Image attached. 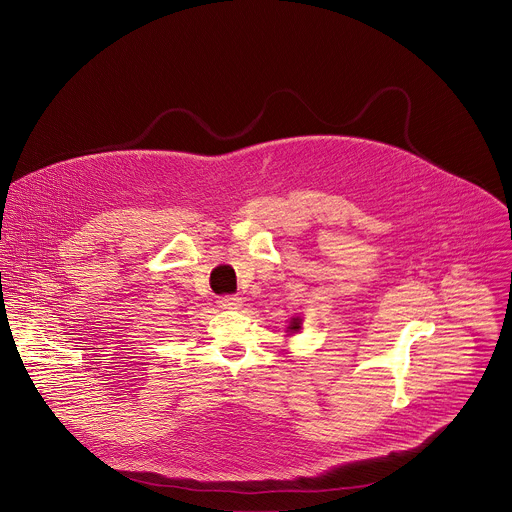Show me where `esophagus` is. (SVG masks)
<instances>
[{"label":"esophagus","instance_id":"34e87169","mask_svg":"<svg viewBox=\"0 0 512 512\" xmlns=\"http://www.w3.org/2000/svg\"><path fill=\"white\" fill-rule=\"evenodd\" d=\"M218 304L222 306V309H240L242 298L238 294H226L218 300Z\"/></svg>","mask_w":512,"mask_h":512}]
</instances>
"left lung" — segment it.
<instances>
[{
  "label": "left lung",
  "mask_w": 512,
  "mask_h": 512,
  "mask_svg": "<svg viewBox=\"0 0 512 512\" xmlns=\"http://www.w3.org/2000/svg\"><path fill=\"white\" fill-rule=\"evenodd\" d=\"M288 329H290V331H296V329H300V321H298V319H294V321H292V325H290Z\"/></svg>",
  "instance_id": "left-lung-1"
}]
</instances>
